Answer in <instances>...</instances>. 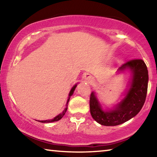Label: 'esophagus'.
<instances>
[{
	"instance_id": "obj_1",
	"label": "esophagus",
	"mask_w": 157,
	"mask_h": 157,
	"mask_svg": "<svg viewBox=\"0 0 157 157\" xmlns=\"http://www.w3.org/2000/svg\"><path fill=\"white\" fill-rule=\"evenodd\" d=\"M84 82H87V83H90V82H91L92 81V78L91 75H89V74H86V75H85L84 77Z\"/></svg>"
}]
</instances>
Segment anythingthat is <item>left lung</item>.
Listing matches in <instances>:
<instances>
[{"label":"left lung","mask_w":157,"mask_h":157,"mask_svg":"<svg viewBox=\"0 0 157 157\" xmlns=\"http://www.w3.org/2000/svg\"><path fill=\"white\" fill-rule=\"evenodd\" d=\"M127 70L131 73L128 88L124 98L112 109H105L93 91L90 97V112L94 120L102 125L116 126L136 116L144 105L147 91L148 71L142 59H132L118 69L120 74Z\"/></svg>","instance_id":"1"}]
</instances>
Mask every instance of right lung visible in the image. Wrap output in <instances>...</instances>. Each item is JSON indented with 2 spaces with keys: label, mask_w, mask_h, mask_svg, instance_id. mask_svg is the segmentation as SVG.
<instances>
[{
  "label": "right lung",
  "mask_w": 157,
  "mask_h": 157,
  "mask_svg": "<svg viewBox=\"0 0 157 157\" xmlns=\"http://www.w3.org/2000/svg\"><path fill=\"white\" fill-rule=\"evenodd\" d=\"M77 85H78V83L75 84L74 86L72 87V89H71L70 91V93H69L68 94V98L67 100V102H66V107L64 109H63V111H62V113H59V115H57L56 117H55L53 119H51V120H46V121H38L39 122H41V123H52V122H56V121H59L61 118H62V117L65 115V113L66 112V111H67V109H68V102H69V100H70V98L71 96H72L73 93H74V91L75 90V88L77 87Z\"/></svg>",
  "instance_id": "1"
}]
</instances>
